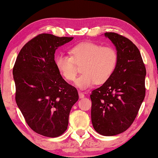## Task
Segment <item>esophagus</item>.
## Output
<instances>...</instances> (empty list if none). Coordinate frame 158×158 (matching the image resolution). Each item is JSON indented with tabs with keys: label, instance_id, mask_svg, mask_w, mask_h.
I'll return each mask as SVG.
<instances>
[{
	"label": "esophagus",
	"instance_id": "1",
	"mask_svg": "<svg viewBox=\"0 0 158 158\" xmlns=\"http://www.w3.org/2000/svg\"><path fill=\"white\" fill-rule=\"evenodd\" d=\"M79 98H84V97H85V94H83V93H81V92H80V91H79Z\"/></svg>",
	"mask_w": 158,
	"mask_h": 158
}]
</instances>
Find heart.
<instances>
[{"instance_id":"obj_1","label":"heart","mask_w":158,"mask_h":158,"mask_svg":"<svg viewBox=\"0 0 158 158\" xmlns=\"http://www.w3.org/2000/svg\"><path fill=\"white\" fill-rule=\"evenodd\" d=\"M70 52L71 56L63 52L56 55V69L64 79L73 81L77 75V64L81 65L82 73L76 79L75 85L82 90L108 81L118 61V54L114 48L94 42L81 43L73 47Z\"/></svg>"}]
</instances>
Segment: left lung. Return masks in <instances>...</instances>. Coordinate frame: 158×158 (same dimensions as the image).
<instances>
[{
  "instance_id": "left-lung-1",
  "label": "left lung",
  "mask_w": 158,
  "mask_h": 158,
  "mask_svg": "<svg viewBox=\"0 0 158 158\" xmlns=\"http://www.w3.org/2000/svg\"><path fill=\"white\" fill-rule=\"evenodd\" d=\"M116 47L118 61L108 81L90 94L91 121L97 133L114 136L133 123L146 94V70L136 45L124 36L106 32Z\"/></svg>"
}]
</instances>
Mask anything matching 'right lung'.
<instances>
[{"label": "right lung", "mask_w": 158, "mask_h": 158, "mask_svg": "<svg viewBox=\"0 0 158 158\" xmlns=\"http://www.w3.org/2000/svg\"><path fill=\"white\" fill-rule=\"evenodd\" d=\"M73 39L40 34L23 47L14 65L17 106L31 129L45 137L66 131L70 110L79 99L77 88L63 79L54 59L56 50Z\"/></svg>", "instance_id": "obj_1"}]
</instances>
